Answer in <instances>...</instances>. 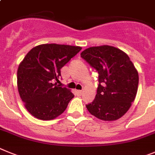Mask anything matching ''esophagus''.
Instances as JSON below:
<instances>
[{"label": "esophagus", "mask_w": 155, "mask_h": 155, "mask_svg": "<svg viewBox=\"0 0 155 155\" xmlns=\"http://www.w3.org/2000/svg\"><path fill=\"white\" fill-rule=\"evenodd\" d=\"M78 93H79V94H82L83 93V91H78Z\"/></svg>", "instance_id": "obj_1"}]
</instances>
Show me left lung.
I'll return each mask as SVG.
<instances>
[{
  "label": "left lung",
  "mask_w": 155,
  "mask_h": 155,
  "mask_svg": "<svg viewBox=\"0 0 155 155\" xmlns=\"http://www.w3.org/2000/svg\"><path fill=\"white\" fill-rule=\"evenodd\" d=\"M80 55L99 74L95 99L86 105L89 112L107 122L120 118L137 93L139 74L134 63L122 50L109 45L91 47Z\"/></svg>",
  "instance_id": "left-lung-1"
}]
</instances>
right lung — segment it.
I'll return each mask as SVG.
<instances>
[{"label":"right lung","mask_w":155,"mask_h":155,"mask_svg":"<svg viewBox=\"0 0 155 155\" xmlns=\"http://www.w3.org/2000/svg\"><path fill=\"white\" fill-rule=\"evenodd\" d=\"M82 49L79 46L44 44L29 51L17 71V86L24 106L40 120L61 115L74 95L57 84L61 68Z\"/></svg>","instance_id":"1"}]
</instances>
